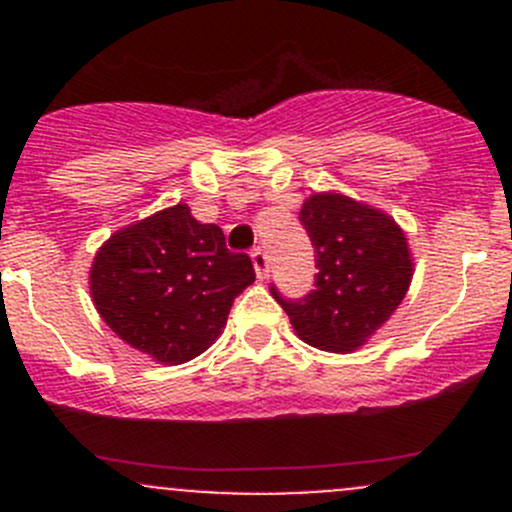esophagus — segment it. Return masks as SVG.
Returning <instances> with one entry per match:
<instances>
[{"instance_id": "34e87169", "label": "esophagus", "mask_w": 512, "mask_h": 512, "mask_svg": "<svg viewBox=\"0 0 512 512\" xmlns=\"http://www.w3.org/2000/svg\"><path fill=\"white\" fill-rule=\"evenodd\" d=\"M250 257H252V265H255L257 277H260V280H265L267 272H270V265H267L265 250H260V247H257V250H252Z\"/></svg>"}]
</instances>
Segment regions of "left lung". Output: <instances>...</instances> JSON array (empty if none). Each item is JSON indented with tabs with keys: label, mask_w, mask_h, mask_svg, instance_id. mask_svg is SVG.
I'll list each match as a JSON object with an SVG mask.
<instances>
[{
	"label": "left lung",
	"mask_w": 512,
	"mask_h": 512,
	"mask_svg": "<svg viewBox=\"0 0 512 512\" xmlns=\"http://www.w3.org/2000/svg\"><path fill=\"white\" fill-rule=\"evenodd\" d=\"M299 220L317 252L314 289L302 299H285L270 287L272 297L309 347L354 352L389 322L409 292V242L389 215L342 193H314Z\"/></svg>",
	"instance_id": "1"
}]
</instances>
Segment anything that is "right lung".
I'll return each mask as SVG.
<instances>
[{
    "label": "right lung",
    "instance_id": "obj_1",
    "mask_svg": "<svg viewBox=\"0 0 512 512\" xmlns=\"http://www.w3.org/2000/svg\"><path fill=\"white\" fill-rule=\"evenodd\" d=\"M89 282L98 314L123 342L175 366L220 337L255 270L245 252L227 250L218 225L198 223L178 203L113 232Z\"/></svg>",
    "mask_w": 512,
    "mask_h": 512
}]
</instances>
